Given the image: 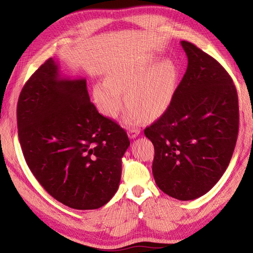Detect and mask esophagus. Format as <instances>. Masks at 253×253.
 Here are the masks:
<instances>
[{
  "instance_id": "1",
  "label": "esophagus",
  "mask_w": 253,
  "mask_h": 253,
  "mask_svg": "<svg viewBox=\"0 0 253 253\" xmlns=\"http://www.w3.org/2000/svg\"><path fill=\"white\" fill-rule=\"evenodd\" d=\"M139 133H140V129H138V128H129L128 129V137L129 138L134 139L139 135Z\"/></svg>"
}]
</instances>
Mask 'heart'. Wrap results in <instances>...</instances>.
I'll return each instance as SVG.
<instances>
[{
    "instance_id": "heart-1",
    "label": "heart",
    "mask_w": 253,
    "mask_h": 253,
    "mask_svg": "<svg viewBox=\"0 0 253 253\" xmlns=\"http://www.w3.org/2000/svg\"><path fill=\"white\" fill-rule=\"evenodd\" d=\"M178 67L174 61L158 62L151 58L142 64L120 65L108 75L106 81L96 84L94 97L101 112L110 118L117 117L126 91L124 121L128 126L143 119H155L169 108L177 87Z\"/></svg>"
}]
</instances>
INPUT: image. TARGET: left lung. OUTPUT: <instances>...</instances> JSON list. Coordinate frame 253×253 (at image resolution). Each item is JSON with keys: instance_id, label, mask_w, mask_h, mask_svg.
<instances>
[{"instance_id": "1", "label": "left lung", "mask_w": 253, "mask_h": 253, "mask_svg": "<svg viewBox=\"0 0 253 253\" xmlns=\"http://www.w3.org/2000/svg\"><path fill=\"white\" fill-rule=\"evenodd\" d=\"M186 74L168 110L144 135L154 145L152 171L158 188L179 201L210 191L230 163L239 133V98L217 61L181 41Z\"/></svg>"}]
</instances>
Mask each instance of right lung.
Here are the masks:
<instances>
[{"mask_svg": "<svg viewBox=\"0 0 253 253\" xmlns=\"http://www.w3.org/2000/svg\"><path fill=\"white\" fill-rule=\"evenodd\" d=\"M17 121L26 164L55 200L93 210L116 193L129 140L119 125L98 113L85 79L62 77L49 58L23 86Z\"/></svg>", "mask_w": 253, "mask_h": 253, "instance_id": "obj_1", "label": "right lung"}]
</instances>
